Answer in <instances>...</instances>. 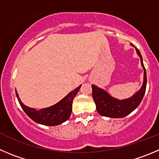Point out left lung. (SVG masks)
I'll return each instance as SVG.
<instances>
[{"mask_svg": "<svg viewBox=\"0 0 159 159\" xmlns=\"http://www.w3.org/2000/svg\"><path fill=\"white\" fill-rule=\"evenodd\" d=\"M136 51L137 54L140 56L141 65L144 69L143 86L134 96L128 99L120 101L113 98L105 90L95 85H92V96L96 104L97 111L101 116L110 118H123L134 111L141 102L146 90L147 75L140 52L137 48H136Z\"/></svg>", "mask_w": 159, "mask_h": 159, "instance_id": "left-lung-1", "label": "left lung"}]
</instances>
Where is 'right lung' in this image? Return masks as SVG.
<instances>
[{
	"label": "right lung",
	"instance_id": "add662e5",
	"mask_svg": "<svg viewBox=\"0 0 159 159\" xmlns=\"http://www.w3.org/2000/svg\"><path fill=\"white\" fill-rule=\"evenodd\" d=\"M81 86L75 88L72 92L65 97L58 103L49 108H43L40 110H36L35 108H29L22 104L18 93L16 92V97L18 98L21 107L25 111V114L31 119L37 123L45 125V126H58L59 124L66 122L72 113V101L78 91L80 89Z\"/></svg>",
	"mask_w": 159,
	"mask_h": 159
}]
</instances>
